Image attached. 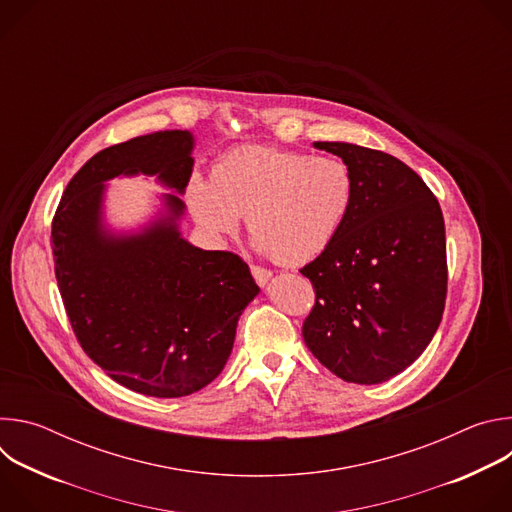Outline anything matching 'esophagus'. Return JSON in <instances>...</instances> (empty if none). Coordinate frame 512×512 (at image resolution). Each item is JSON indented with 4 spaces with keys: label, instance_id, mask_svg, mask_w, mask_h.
<instances>
[{
    "label": "esophagus",
    "instance_id": "1",
    "mask_svg": "<svg viewBox=\"0 0 512 512\" xmlns=\"http://www.w3.org/2000/svg\"><path fill=\"white\" fill-rule=\"evenodd\" d=\"M251 273H253L257 285H261V287H265L271 279V271H267L265 267H259V265H251Z\"/></svg>",
    "mask_w": 512,
    "mask_h": 512
}]
</instances>
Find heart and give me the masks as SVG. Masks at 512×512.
I'll use <instances>...</instances> for the list:
<instances>
[{
	"label": "heart",
	"instance_id": "b5f03b06",
	"mask_svg": "<svg viewBox=\"0 0 512 512\" xmlns=\"http://www.w3.org/2000/svg\"><path fill=\"white\" fill-rule=\"evenodd\" d=\"M356 182L336 156L245 145L212 166L210 182L192 176L186 204L212 237L247 231L263 255L281 265H304L340 235L352 210Z\"/></svg>",
	"mask_w": 512,
	"mask_h": 512
}]
</instances>
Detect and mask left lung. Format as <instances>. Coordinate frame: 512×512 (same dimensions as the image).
<instances>
[{
  "label": "left lung",
  "mask_w": 512,
  "mask_h": 512,
  "mask_svg": "<svg viewBox=\"0 0 512 512\" xmlns=\"http://www.w3.org/2000/svg\"><path fill=\"white\" fill-rule=\"evenodd\" d=\"M356 182L336 241L300 269L316 289L302 334L346 383L377 385L405 371L442 322L448 289L440 202L401 160L346 141H314Z\"/></svg>",
  "instance_id": "left-lung-1"
}]
</instances>
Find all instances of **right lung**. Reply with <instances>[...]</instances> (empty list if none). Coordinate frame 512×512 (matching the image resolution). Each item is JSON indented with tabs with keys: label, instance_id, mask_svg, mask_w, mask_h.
Returning a JSON list of instances; mask_svg holds the SVG:
<instances>
[{
	"label": "right lung",
	"instance_id": "right-lung-1",
	"mask_svg": "<svg viewBox=\"0 0 512 512\" xmlns=\"http://www.w3.org/2000/svg\"><path fill=\"white\" fill-rule=\"evenodd\" d=\"M192 150L182 129L101 150L68 182L52 221L56 281L77 340L113 381L148 397H186L221 375L259 294L239 255L204 251L180 233ZM139 173L177 194L163 195L141 230L113 232L106 182Z\"/></svg>",
	"mask_w": 512,
	"mask_h": 512
}]
</instances>
